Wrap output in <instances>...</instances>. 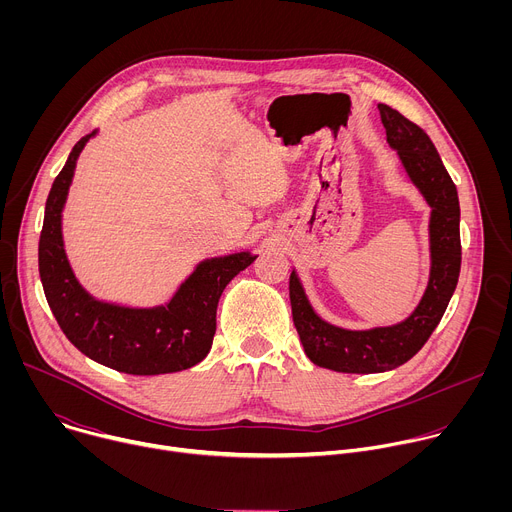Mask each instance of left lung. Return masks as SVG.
I'll return each instance as SVG.
<instances>
[{
  "mask_svg": "<svg viewBox=\"0 0 512 512\" xmlns=\"http://www.w3.org/2000/svg\"><path fill=\"white\" fill-rule=\"evenodd\" d=\"M387 141L431 206L429 249L431 271L427 289L413 314L385 328L344 330L324 322L310 306L296 271L289 275L291 316L308 358L336 373H385L413 358L440 324L458 285L462 265L460 202L440 154L429 135L389 105L379 103Z\"/></svg>",
  "mask_w": 512,
  "mask_h": 512,
  "instance_id": "left-lung-1",
  "label": "left lung"
}]
</instances>
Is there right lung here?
<instances>
[{"mask_svg":"<svg viewBox=\"0 0 512 512\" xmlns=\"http://www.w3.org/2000/svg\"><path fill=\"white\" fill-rule=\"evenodd\" d=\"M95 133L72 148L46 200L38 267L48 306L66 338L85 356L113 371L166 375L190 369L212 346L223 289L257 255L243 251L202 261L166 306L123 308L91 298L68 265L60 214L77 158Z\"/></svg>","mask_w":512,"mask_h":512,"instance_id":"obj_1","label":"right lung"}]
</instances>
